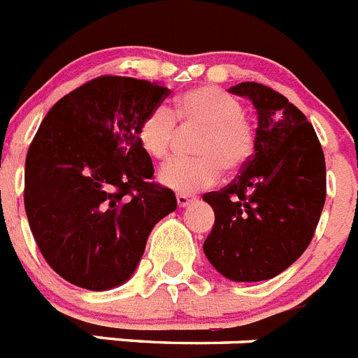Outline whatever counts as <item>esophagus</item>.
I'll return each instance as SVG.
<instances>
[{"label":"esophagus","instance_id":"esophagus-1","mask_svg":"<svg viewBox=\"0 0 358 358\" xmlns=\"http://www.w3.org/2000/svg\"><path fill=\"white\" fill-rule=\"evenodd\" d=\"M177 206H179V208H186V206H188V204L192 203V197L190 195H185V194H177Z\"/></svg>","mask_w":358,"mask_h":358}]
</instances>
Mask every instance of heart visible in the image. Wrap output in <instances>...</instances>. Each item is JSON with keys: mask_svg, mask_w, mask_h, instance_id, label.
<instances>
[{"mask_svg": "<svg viewBox=\"0 0 358 358\" xmlns=\"http://www.w3.org/2000/svg\"><path fill=\"white\" fill-rule=\"evenodd\" d=\"M182 130L201 128L194 141L197 157L176 159L159 172V182L173 192L192 194L215 185L222 173L239 172L255 154L257 132L239 99L217 87L203 85L182 92L172 112L159 105L137 127V141L155 161L172 154L177 124Z\"/></svg>", "mask_w": 358, "mask_h": 358, "instance_id": "obj_1", "label": "heart"}]
</instances>
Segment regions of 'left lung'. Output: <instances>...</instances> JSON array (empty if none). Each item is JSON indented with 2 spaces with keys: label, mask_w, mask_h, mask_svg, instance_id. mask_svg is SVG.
I'll use <instances>...</instances> for the list:
<instances>
[{
  "label": "left lung",
  "mask_w": 358,
  "mask_h": 358,
  "mask_svg": "<svg viewBox=\"0 0 358 358\" xmlns=\"http://www.w3.org/2000/svg\"><path fill=\"white\" fill-rule=\"evenodd\" d=\"M230 92L257 110V145L234 182L203 195L215 213L203 250L226 279L257 282L292 266L313 239L326 163L306 115L279 92L253 81Z\"/></svg>",
  "instance_id": "obj_1"
}]
</instances>
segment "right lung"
<instances>
[{
  "label": "right lung",
  "instance_id": "obj_1",
  "mask_svg": "<svg viewBox=\"0 0 358 358\" xmlns=\"http://www.w3.org/2000/svg\"><path fill=\"white\" fill-rule=\"evenodd\" d=\"M166 87L101 76L48 110L25 161V212L48 266L79 288L127 282L155 224L177 208L150 182L154 164L137 127Z\"/></svg>",
  "mask_w": 358,
  "mask_h": 358
}]
</instances>
